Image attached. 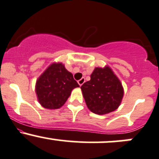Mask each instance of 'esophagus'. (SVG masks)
Wrapping results in <instances>:
<instances>
[{"instance_id":"obj_1","label":"esophagus","mask_w":159,"mask_h":159,"mask_svg":"<svg viewBox=\"0 0 159 159\" xmlns=\"http://www.w3.org/2000/svg\"><path fill=\"white\" fill-rule=\"evenodd\" d=\"M84 81H85L84 78H81V79H80V80H78V84L80 85V86H81V85H82L83 84H84Z\"/></svg>"}]
</instances>
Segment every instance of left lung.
Listing matches in <instances>:
<instances>
[{"label": "left lung", "mask_w": 159, "mask_h": 159, "mask_svg": "<svg viewBox=\"0 0 159 159\" xmlns=\"http://www.w3.org/2000/svg\"><path fill=\"white\" fill-rule=\"evenodd\" d=\"M81 89L88 109L98 115L117 109L124 93L121 82L109 66L95 68L91 80Z\"/></svg>", "instance_id": "8db88e82"}]
</instances>
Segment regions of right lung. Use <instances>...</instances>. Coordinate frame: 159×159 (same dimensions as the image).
I'll list each match as a JSON object with an SVG mask.
<instances>
[{"instance_id": "obj_1", "label": "right lung", "mask_w": 159, "mask_h": 159, "mask_svg": "<svg viewBox=\"0 0 159 159\" xmlns=\"http://www.w3.org/2000/svg\"><path fill=\"white\" fill-rule=\"evenodd\" d=\"M79 84L62 63H52L36 81L38 101L46 109H58L65 104L71 91Z\"/></svg>"}]
</instances>
